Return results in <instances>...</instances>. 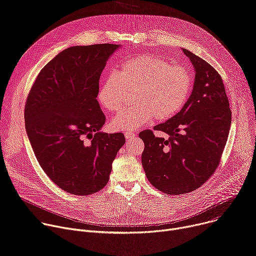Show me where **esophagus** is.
<instances>
[{
    "mask_svg": "<svg viewBox=\"0 0 256 256\" xmlns=\"http://www.w3.org/2000/svg\"><path fill=\"white\" fill-rule=\"evenodd\" d=\"M124 136L126 140H130V138H134L136 136V134L134 132H124Z\"/></svg>",
    "mask_w": 256,
    "mask_h": 256,
    "instance_id": "1",
    "label": "esophagus"
}]
</instances>
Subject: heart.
I'll list each match as a JSON object with an SVG mask.
<instances>
[{"label": "heart", "instance_id": "obj_1", "mask_svg": "<svg viewBox=\"0 0 256 256\" xmlns=\"http://www.w3.org/2000/svg\"><path fill=\"white\" fill-rule=\"evenodd\" d=\"M192 88L190 72L184 66L146 54L126 60L116 72L100 85L98 101L112 114H118L134 94L130 108L112 122L118 130H134L149 124L154 118L165 120L181 110Z\"/></svg>", "mask_w": 256, "mask_h": 256}]
</instances>
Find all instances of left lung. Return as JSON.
I'll list each match as a JSON object with an SVG mask.
<instances>
[{
	"label": "left lung",
	"mask_w": 256,
	"mask_h": 256,
	"mask_svg": "<svg viewBox=\"0 0 256 256\" xmlns=\"http://www.w3.org/2000/svg\"><path fill=\"white\" fill-rule=\"evenodd\" d=\"M194 66L192 95L181 110L153 130L138 134L144 149L142 164L150 184L167 194L200 188L214 173L228 140L232 114L221 75L204 60L184 50Z\"/></svg>",
	"instance_id": "8db88e82"
}]
</instances>
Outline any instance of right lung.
<instances>
[{
	"instance_id": "right-lung-1",
	"label": "right lung",
	"mask_w": 256,
	"mask_h": 256,
	"mask_svg": "<svg viewBox=\"0 0 256 256\" xmlns=\"http://www.w3.org/2000/svg\"><path fill=\"white\" fill-rule=\"evenodd\" d=\"M118 46L62 50L42 68L26 99L25 126L35 157L54 184L72 194L101 190L126 142L122 132H100L105 116L96 99L106 60Z\"/></svg>"
}]
</instances>
